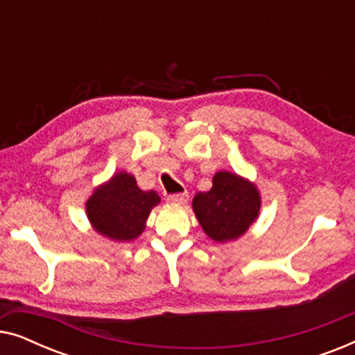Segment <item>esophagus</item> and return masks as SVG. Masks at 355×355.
Returning <instances> with one entry per match:
<instances>
[{"label": "esophagus", "mask_w": 355, "mask_h": 355, "mask_svg": "<svg viewBox=\"0 0 355 355\" xmlns=\"http://www.w3.org/2000/svg\"><path fill=\"white\" fill-rule=\"evenodd\" d=\"M189 200V193L181 192V193H173V196L168 197L169 203H174V205H184Z\"/></svg>", "instance_id": "esophagus-1"}]
</instances>
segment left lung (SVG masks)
Segmentation results:
<instances>
[{"label": "left lung", "instance_id": "obj_1", "mask_svg": "<svg viewBox=\"0 0 355 355\" xmlns=\"http://www.w3.org/2000/svg\"><path fill=\"white\" fill-rule=\"evenodd\" d=\"M260 192L255 184L230 171H218L208 192H198L192 208L205 234L215 242L244 236L260 213Z\"/></svg>", "mask_w": 355, "mask_h": 355}]
</instances>
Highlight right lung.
<instances>
[{
  "label": "right lung",
  "mask_w": 355,
  "mask_h": 355,
  "mask_svg": "<svg viewBox=\"0 0 355 355\" xmlns=\"http://www.w3.org/2000/svg\"><path fill=\"white\" fill-rule=\"evenodd\" d=\"M158 203L157 192L142 191L132 174L121 171L95 189L85 210L96 232L111 241L129 242L142 234L150 211Z\"/></svg>",
  "instance_id": "1"
}]
</instances>
